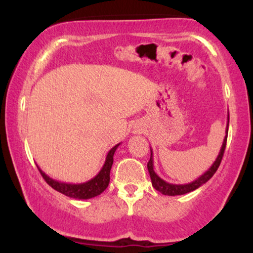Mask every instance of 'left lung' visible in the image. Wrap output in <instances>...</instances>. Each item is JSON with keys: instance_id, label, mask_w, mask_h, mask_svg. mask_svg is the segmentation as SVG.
<instances>
[{"instance_id": "left-lung-1", "label": "left lung", "mask_w": 253, "mask_h": 253, "mask_svg": "<svg viewBox=\"0 0 253 253\" xmlns=\"http://www.w3.org/2000/svg\"><path fill=\"white\" fill-rule=\"evenodd\" d=\"M228 127H229V114H228V123H227V129H226V137H224L222 146H221L220 153L217 155L216 160L214 161V164L211 166V168L207 170L206 172L193 181L191 183H188V184H170V183L164 181V179L159 177L157 175V172L154 171L153 169V153H152L151 150V158L150 161L147 162V169L148 172H150L151 176V181H152V185L154 186L155 190H158L159 192H161L162 195L166 196H178V195H185V193L191 192L193 190L198 189L199 186H202L203 184L209 181V179L212 177V176L215 174V171L219 168V166L221 164V160H222L224 150H226V144H227V137H228Z\"/></svg>"}]
</instances>
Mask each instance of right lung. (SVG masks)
Instances as JSON below:
<instances>
[{"instance_id": "1", "label": "right lung", "mask_w": 253, "mask_h": 253, "mask_svg": "<svg viewBox=\"0 0 253 253\" xmlns=\"http://www.w3.org/2000/svg\"><path fill=\"white\" fill-rule=\"evenodd\" d=\"M119 145L120 144L115 145V146L108 152V154H107L106 157L105 165H103L101 170L99 171V174L96 175L95 177L89 179V181L85 183H81V184H70V183L55 181V179L50 178L49 176L44 174L39 167H38V169H39L40 174L43 177L44 181H46L54 190H56V191L63 193V195L75 199L93 198V197L99 196L100 193L105 191L107 186L109 184V179H110L109 174L114 162V153H115L116 148L119 147Z\"/></svg>"}]
</instances>
